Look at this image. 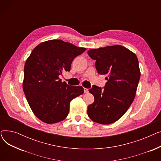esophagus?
Wrapping results in <instances>:
<instances>
[{
  "label": "esophagus",
  "mask_w": 161,
  "mask_h": 161,
  "mask_svg": "<svg viewBox=\"0 0 161 161\" xmlns=\"http://www.w3.org/2000/svg\"><path fill=\"white\" fill-rule=\"evenodd\" d=\"M84 92H85V93H88L89 89L87 88H84Z\"/></svg>",
  "instance_id": "34e87169"
}]
</instances>
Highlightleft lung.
I'll return each mask as SVG.
<instances>
[{
    "instance_id": "1",
    "label": "left lung",
    "mask_w": 161,
    "mask_h": 161,
    "mask_svg": "<svg viewBox=\"0 0 161 161\" xmlns=\"http://www.w3.org/2000/svg\"><path fill=\"white\" fill-rule=\"evenodd\" d=\"M87 53L96 60L98 73L108 75L103 89L93 86L89 89L95 100L87 107L88 116L100 124L113 123L127 111L136 95L140 78L138 58L120 45L91 49Z\"/></svg>"
}]
</instances>
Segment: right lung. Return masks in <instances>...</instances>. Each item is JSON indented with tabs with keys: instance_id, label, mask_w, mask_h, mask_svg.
Returning <instances> with one entry per match:
<instances>
[{
	"instance_id": "obj_1",
	"label": "right lung",
	"mask_w": 161,
	"mask_h": 161,
	"mask_svg": "<svg viewBox=\"0 0 161 161\" xmlns=\"http://www.w3.org/2000/svg\"><path fill=\"white\" fill-rule=\"evenodd\" d=\"M86 50L61 40H50L38 44L27 58L23 89L32 112L42 121L53 124L64 120L71 100L84 92L81 86L62 82L59 75L69 72L74 58Z\"/></svg>"
}]
</instances>
